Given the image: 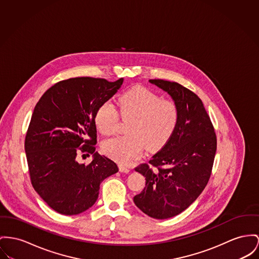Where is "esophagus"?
<instances>
[{"label": "esophagus", "instance_id": "1", "mask_svg": "<svg viewBox=\"0 0 259 259\" xmlns=\"http://www.w3.org/2000/svg\"><path fill=\"white\" fill-rule=\"evenodd\" d=\"M120 172H131V169L128 167H125V166H120Z\"/></svg>", "mask_w": 259, "mask_h": 259}]
</instances>
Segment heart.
I'll list each match as a JSON object with an SVG mask.
<instances>
[{"label": "heart", "instance_id": "b5f03b06", "mask_svg": "<svg viewBox=\"0 0 259 259\" xmlns=\"http://www.w3.org/2000/svg\"><path fill=\"white\" fill-rule=\"evenodd\" d=\"M117 106L122 118L133 119L127 131L130 137L107 139L102 143V150L122 164L140 155L145 145L149 150L162 147L172 137L180 119V110L174 100L161 98L144 87H134L123 92ZM119 112L110 101L98 107L94 121L102 135L110 136L116 132Z\"/></svg>", "mask_w": 259, "mask_h": 259}]
</instances>
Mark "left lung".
<instances>
[{
  "instance_id": "obj_1",
  "label": "left lung",
  "mask_w": 259,
  "mask_h": 259,
  "mask_svg": "<svg viewBox=\"0 0 259 259\" xmlns=\"http://www.w3.org/2000/svg\"><path fill=\"white\" fill-rule=\"evenodd\" d=\"M171 95L180 110L178 125L148 164L136 171L145 177L136 205L154 219L171 218L199 196L210 179L217 149L214 126L200 98L177 82L150 79Z\"/></svg>"
}]
</instances>
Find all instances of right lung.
Instances as JSON below:
<instances>
[{
	"instance_id": "right-lung-1",
	"label": "right lung",
	"mask_w": 259,
	"mask_h": 259,
	"mask_svg": "<svg viewBox=\"0 0 259 259\" xmlns=\"http://www.w3.org/2000/svg\"><path fill=\"white\" fill-rule=\"evenodd\" d=\"M89 76L57 82L39 99L29 122L24 149L31 184L41 198L60 214L76 215L92 206L100 184L119 171L117 164L95 152V113L121 87ZM79 153L95 154L87 165Z\"/></svg>"
}]
</instances>
